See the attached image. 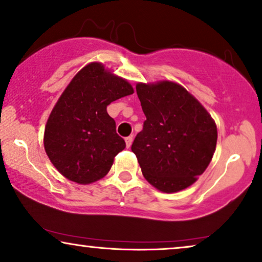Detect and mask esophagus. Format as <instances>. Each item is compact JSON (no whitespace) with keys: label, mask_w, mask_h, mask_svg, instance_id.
I'll return each instance as SVG.
<instances>
[{"label":"esophagus","mask_w":262,"mask_h":262,"mask_svg":"<svg viewBox=\"0 0 262 262\" xmlns=\"http://www.w3.org/2000/svg\"><path fill=\"white\" fill-rule=\"evenodd\" d=\"M132 141H134V137H132V136H128V137L125 138V142H126V147H127V148L131 147Z\"/></svg>","instance_id":"1"}]
</instances>
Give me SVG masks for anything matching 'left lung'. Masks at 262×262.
<instances>
[{"label":"left lung","mask_w":262,"mask_h":262,"mask_svg":"<svg viewBox=\"0 0 262 262\" xmlns=\"http://www.w3.org/2000/svg\"><path fill=\"white\" fill-rule=\"evenodd\" d=\"M147 118L131 150L144 178L162 192L193 184L215 151L216 125L200 102L173 81L136 85Z\"/></svg>","instance_id":"obj_1"}]
</instances>
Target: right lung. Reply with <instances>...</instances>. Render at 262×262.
I'll use <instances>...</instances> for the list:
<instances>
[{
    "label": "right lung",
    "instance_id": "right-lung-1",
    "mask_svg": "<svg viewBox=\"0 0 262 262\" xmlns=\"http://www.w3.org/2000/svg\"><path fill=\"white\" fill-rule=\"evenodd\" d=\"M134 94L131 84L91 62L78 72L57 100L44 130V149L63 177L90 184L110 172L125 141L107 106Z\"/></svg>",
    "mask_w": 262,
    "mask_h": 262
}]
</instances>
